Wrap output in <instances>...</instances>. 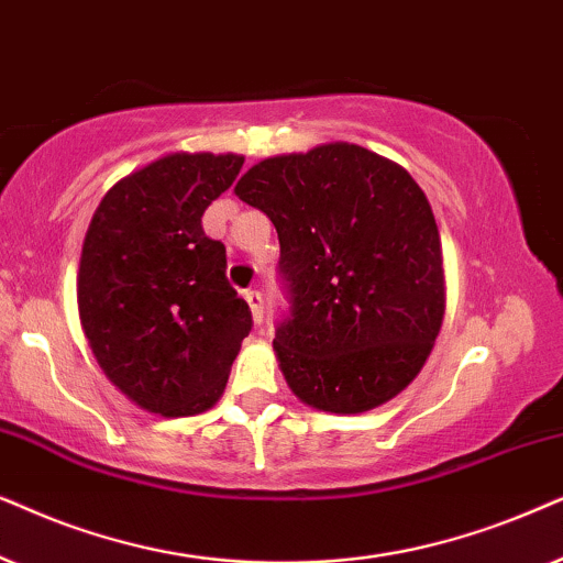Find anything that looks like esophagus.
Segmentation results:
<instances>
[{
	"label": "esophagus",
	"instance_id": "esophagus-1",
	"mask_svg": "<svg viewBox=\"0 0 563 563\" xmlns=\"http://www.w3.org/2000/svg\"><path fill=\"white\" fill-rule=\"evenodd\" d=\"M244 298H246V303H250V309H252L254 324H262V319H265V298H262L260 290H246Z\"/></svg>",
	"mask_w": 563,
	"mask_h": 563
}]
</instances>
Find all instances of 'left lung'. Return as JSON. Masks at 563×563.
I'll use <instances>...</instances> for the list:
<instances>
[{
  "mask_svg": "<svg viewBox=\"0 0 563 563\" xmlns=\"http://www.w3.org/2000/svg\"><path fill=\"white\" fill-rule=\"evenodd\" d=\"M234 192L280 239L288 313L273 347L290 391L332 415L394 399L445 313L443 250L422 187L368 148L324 144L254 164Z\"/></svg>",
  "mask_w": 563,
  "mask_h": 563,
  "instance_id": "obj_1",
  "label": "left lung"
}]
</instances>
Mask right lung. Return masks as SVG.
I'll return each instance as SVG.
<instances>
[{
	"label": "right lung",
	"mask_w": 563,
	"mask_h": 563,
	"mask_svg": "<svg viewBox=\"0 0 563 563\" xmlns=\"http://www.w3.org/2000/svg\"><path fill=\"white\" fill-rule=\"evenodd\" d=\"M244 156L169 154L104 195L79 262V317L97 363L141 409L190 417L219 401L252 311L227 280L203 213Z\"/></svg>",
	"instance_id": "right-lung-1"
}]
</instances>
